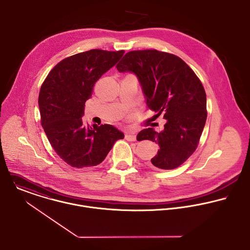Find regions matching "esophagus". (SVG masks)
<instances>
[{
    "label": "esophagus",
    "mask_w": 250,
    "mask_h": 250,
    "mask_svg": "<svg viewBox=\"0 0 250 250\" xmlns=\"http://www.w3.org/2000/svg\"><path fill=\"white\" fill-rule=\"evenodd\" d=\"M125 139L127 141H135L136 140V136H135V133L132 132V131H128L125 133Z\"/></svg>",
    "instance_id": "1"
}]
</instances>
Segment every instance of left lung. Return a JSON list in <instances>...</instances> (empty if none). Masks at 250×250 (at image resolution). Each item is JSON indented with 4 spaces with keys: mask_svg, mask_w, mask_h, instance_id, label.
Listing matches in <instances>:
<instances>
[{
    "mask_svg": "<svg viewBox=\"0 0 250 250\" xmlns=\"http://www.w3.org/2000/svg\"><path fill=\"white\" fill-rule=\"evenodd\" d=\"M120 73L137 77L146 106L164 114L165 128L141 130L137 140L159 144L151 165L173 169L197 149L207 121V95L194 71L178 56L156 49L127 52L117 65Z\"/></svg>",
    "mask_w": 250,
    "mask_h": 250,
    "instance_id": "left-lung-1",
    "label": "left lung"
}]
</instances>
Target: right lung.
I'll return each mask as SVG.
<instances>
[{
  "instance_id": "obj_1",
  "label": "right lung",
  "mask_w": 250,
  "mask_h": 250,
  "mask_svg": "<svg viewBox=\"0 0 250 250\" xmlns=\"http://www.w3.org/2000/svg\"><path fill=\"white\" fill-rule=\"evenodd\" d=\"M125 51L91 49L60 61L47 75L39 94L42 126L56 154L77 168L102 163L125 134L112 125H86L82 117L98 79Z\"/></svg>"
}]
</instances>
